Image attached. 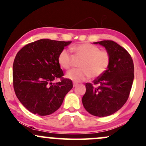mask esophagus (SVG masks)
Masks as SVG:
<instances>
[{
  "instance_id": "34e87169",
  "label": "esophagus",
  "mask_w": 146,
  "mask_h": 146,
  "mask_svg": "<svg viewBox=\"0 0 146 146\" xmlns=\"http://www.w3.org/2000/svg\"><path fill=\"white\" fill-rule=\"evenodd\" d=\"M78 86V84L73 83V87H75V86Z\"/></svg>"
}]
</instances>
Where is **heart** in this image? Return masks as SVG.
Listing matches in <instances>:
<instances>
[{"label": "heart", "instance_id": "b5f03b06", "mask_svg": "<svg viewBox=\"0 0 146 146\" xmlns=\"http://www.w3.org/2000/svg\"><path fill=\"white\" fill-rule=\"evenodd\" d=\"M73 49L77 55L83 60L80 64L79 69H72L66 74V78L75 82L84 81L92 77L98 78L100 77L108 68L110 64V56L108 52L100 51L98 46L82 43L76 45ZM58 61L61 67L68 69L73 65V56L67 48H64L58 55Z\"/></svg>", "mask_w": 146, "mask_h": 146}]
</instances>
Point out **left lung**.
I'll use <instances>...</instances> for the list:
<instances>
[{
	"label": "left lung",
	"instance_id": "obj_1",
	"mask_svg": "<svg viewBox=\"0 0 146 146\" xmlns=\"http://www.w3.org/2000/svg\"><path fill=\"white\" fill-rule=\"evenodd\" d=\"M93 43L106 48L110 56V64L105 73L93 81V84H86L82 104L91 115L106 117L119 110L128 100L134 80V64L128 52L115 42Z\"/></svg>",
	"mask_w": 146,
	"mask_h": 146
}]
</instances>
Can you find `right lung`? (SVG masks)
Masks as SVG:
<instances>
[{"label": "right lung", "mask_w": 146, "mask_h": 146, "mask_svg": "<svg viewBox=\"0 0 146 146\" xmlns=\"http://www.w3.org/2000/svg\"><path fill=\"white\" fill-rule=\"evenodd\" d=\"M71 42L41 39L29 43L16 54L13 64V84L19 101L29 111L44 116L61 106L65 95L73 88L64 79L58 63L60 52ZM60 78L61 81L53 83Z\"/></svg>", "instance_id": "1"}]
</instances>
